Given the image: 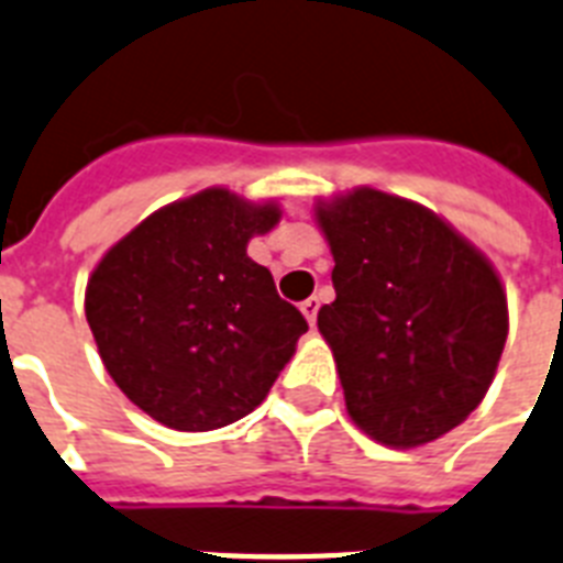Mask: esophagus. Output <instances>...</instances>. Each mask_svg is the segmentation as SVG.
Segmentation results:
<instances>
[{"mask_svg": "<svg viewBox=\"0 0 563 563\" xmlns=\"http://www.w3.org/2000/svg\"><path fill=\"white\" fill-rule=\"evenodd\" d=\"M299 308H301V313H305V319H308L310 328H313V324H316V313H319V299H316V296H310V299L301 301Z\"/></svg>", "mask_w": 563, "mask_h": 563, "instance_id": "1", "label": "esophagus"}]
</instances>
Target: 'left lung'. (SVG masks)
Listing matches in <instances>:
<instances>
[{"instance_id":"obj_1","label":"left lung","mask_w":563,"mask_h":563,"mask_svg":"<svg viewBox=\"0 0 563 563\" xmlns=\"http://www.w3.org/2000/svg\"><path fill=\"white\" fill-rule=\"evenodd\" d=\"M336 299L319 310L351 420L415 449L466 420L489 391L509 310L498 271L422 203L360 187L316 203Z\"/></svg>"}]
</instances>
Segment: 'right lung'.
<instances>
[{"mask_svg":"<svg viewBox=\"0 0 563 563\" xmlns=\"http://www.w3.org/2000/svg\"><path fill=\"white\" fill-rule=\"evenodd\" d=\"M276 201L224 187L166 203L97 262L86 319L109 376L166 429L212 431L271 394L308 322L247 255Z\"/></svg>","mask_w":563,"mask_h":563,"instance_id":"add662e5","label":"right lung"}]
</instances>
